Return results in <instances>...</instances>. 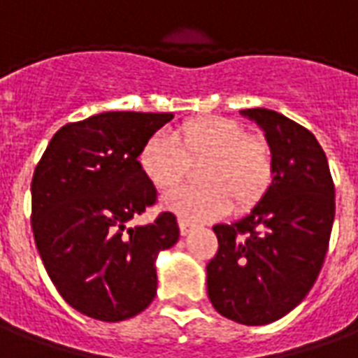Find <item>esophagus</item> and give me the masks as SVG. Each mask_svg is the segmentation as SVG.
I'll list each match as a JSON object with an SVG mask.
<instances>
[{"label": "esophagus", "instance_id": "obj_1", "mask_svg": "<svg viewBox=\"0 0 358 358\" xmlns=\"http://www.w3.org/2000/svg\"><path fill=\"white\" fill-rule=\"evenodd\" d=\"M180 224V232H182V236H187V234L192 232L195 228V224H192V222H187V220H184V218H180L178 220Z\"/></svg>", "mask_w": 358, "mask_h": 358}]
</instances>
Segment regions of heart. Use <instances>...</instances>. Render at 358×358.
I'll return each mask as SVG.
<instances>
[{
	"label": "heart",
	"instance_id": "b5f03b06",
	"mask_svg": "<svg viewBox=\"0 0 358 358\" xmlns=\"http://www.w3.org/2000/svg\"><path fill=\"white\" fill-rule=\"evenodd\" d=\"M197 174L201 187L178 189L163 197L164 209L184 220H207L232 207L255 205L274 178L270 143L226 117L187 120L174 136L153 134L140 149L141 172L159 189H172L184 180L187 163H203Z\"/></svg>",
	"mask_w": 358,
	"mask_h": 358
}]
</instances>
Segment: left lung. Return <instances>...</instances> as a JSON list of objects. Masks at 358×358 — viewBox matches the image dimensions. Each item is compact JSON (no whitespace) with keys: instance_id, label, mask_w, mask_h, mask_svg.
<instances>
[{"instance_id":"1","label":"left lung","mask_w":358,"mask_h":358,"mask_svg":"<svg viewBox=\"0 0 358 358\" xmlns=\"http://www.w3.org/2000/svg\"><path fill=\"white\" fill-rule=\"evenodd\" d=\"M274 153V178L240 220L217 224L218 251L207 264L213 307L245 326L285 316L305 299L322 268L336 215V187L313 134L270 109H243Z\"/></svg>"}]
</instances>
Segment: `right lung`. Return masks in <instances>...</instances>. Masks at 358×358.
<instances>
[{"mask_svg": "<svg viewBox=\"0 0 358 358\" xmlns=\"http://www.w3.org/2000/svg\"><path fill=\"white\" fill-rule=\"evenodd\" d=\"M172 113L109 110L65 124L32 176V232L59 295L82 315L120 322L157 295L155 259L180 228L172 213L145 226L134 217L155 205L141 172L143 143Z\"/></svg>", "mask_w": 358, "mask_h": 358, "instance_id": "1", "label": "right lung"}]
</instances>
